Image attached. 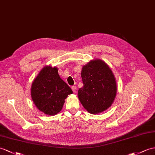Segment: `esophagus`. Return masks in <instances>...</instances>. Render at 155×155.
<instances>
[{
	"instance_id": "obj_1",
	"label": "esophagus",
	"mask_w": 155,
	"mask_h": 155,
	"mask_svg": "<svg viewBox=\"0 0 155 155\" xmlns=\"http://www.w3.org/2000/svg\"><path fill=\"white\" fill-rule=\"evenodd\" d=\"M71 89H72L73 92H74V93H76V90H77V87H76V86H73V87H71Z\"/></svg>"
}]
</instances>
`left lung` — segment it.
Instances as JSON below:
<instances>
[{"label":"left lung","instance_id":"8db88e82","mask_svg":"<svg viewBox=\"0 0 155 155\" xmlns=\"http://www.w3.org/2000/svg\"><path fill=\"white\" fill-rule=\"evenodd\" d=\"M84 86L78 99L90 114H97L111 107L117 93L116 78L107 64L101 59L91 60L82 68Z\"/></svg>","mask_w":155,"mask_h":155}]
</instances>
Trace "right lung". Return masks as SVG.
Masks as SVG:
<instances>
[{"mask_svg": "<svg viewBox=\"0 0 155 155\" xmlns=\"http://www.w3.org/2000/svg\"><path fill=\"white\" fill-rule=\"evenodd\" d=\"M58 68L43 67L33 80L31 96L36 107L44 114L54 116L62 110L65 99L73 91L58 73Z\"/></svg>", "mask_w": 155, "mask_h": 155, "instance_id": "add662e5", "label": "right lung"}]
</instances>
